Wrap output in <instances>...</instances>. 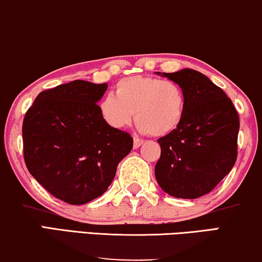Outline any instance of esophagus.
<instances>
[{
    "label": "esophagus",
    "mask_w": 262,
    "mask_h": 262,
    "mask_svg": "<svg viewBox=\"0 0 262 262\" xmlns=\"http://www.w3.org/2000/svg\"><path fill=\"white\" fill-rule=\"evenodd\" d=\"M143 144V140L142 139H139L138 137H135L134 138V147L135 149H138V147L142 145Z\"/></svg>",
    "instance_id": "obj_1"
}]
</instances>
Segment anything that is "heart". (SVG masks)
<instances>
[{
    "mask_svg": "<svg viewBox=\"0 0 262 262\" xmlns=\"http://www.w3.org/2000/svg\"><path fill=\"white\" fill-rule=\"evenodd\" d=\"M98 108L101 119L110 127L127 126L135 113L140 131L161 137L176 130L181 124L185 96L175 81L134 75L117 82L113 96L103 98Z\"/></svg>",
    "mask_w": 262,
    "mask_h": 262,
    "instance_id": "b5f03b06",
    "label": "heart"
}]
</instances>
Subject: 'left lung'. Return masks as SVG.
Returning <instances> with one entry per match:
<instances>
[{
  "label": "left lung",
  "mask_w": 262,
  "mask_h": 262,
  "mask_svg": "<svg viewBox=\"0 0 262 262\" xmlns=\"http://www.w3.org/2000/svg\"><path fill=\"white\" fill-rule=\"evenodd\" d=\"M156 73L182 87L185 111L176 130L158 139L155 176L170 196L197 199L213 190L236 162L238 115L227 94L200 72Z\"/></svg>",
  "instance_id": "left-lung-1"
}]
</instances>
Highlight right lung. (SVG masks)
Instances as JSON below:
<instances>
[{
	"mask_svg": "<svg viewBox=\"0 0 262 262\" xmlns=\"http://www.w3.org/2000/svg\"><path fill=\"white\" fill-rule=\"evenodd\" d=\"M107 84L74 80L35 98L22 125L28 171L68 204H85L107 190L134 139L101 119L98 101Z\"/></svg>",
	"mask_w": 262,
	"mask_h": 262,
	"instance_id": "1",
	"label": "right lung"
}]
</instances>
